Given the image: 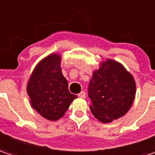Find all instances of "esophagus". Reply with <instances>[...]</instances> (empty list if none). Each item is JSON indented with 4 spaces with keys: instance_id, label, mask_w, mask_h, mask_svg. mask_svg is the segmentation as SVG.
I'll return each instance as SVG.
<instances>
[{
    "instance_id": "esophagus-1",
    "label": "esophagus",
    "mask_w": 155,
    "mask_h": 155,
    "mask_svg": "<svg viewBox=\"0 0 155 155\" xmlns=\"http://www.w3.org/2000/svg\"><path fill=\"white\" fill-rule=\"evenodd\" d=\"M78 97H80V98H86V93L84 92V91H81L80 94H78Z\"/></svg>"
}]
</instances>
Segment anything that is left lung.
<instances>
[{
    "instance_id": "obj_1",
    "label": "left lung",
    "mask_w": 155,
    "mask_h": 155,
    "mask_svg": "<svg viewBox=\"0 0 155 155\" xmlns=\"http://www.w3.org/2000/svg\"><path fill=\"white\" fill-rule=\"evenodd\" d=\"M136 96V82L130 73L117 61H103L93 74L88 86L90 109L102 123H110L124 116Z\"/></svg>"
}]
</instances>
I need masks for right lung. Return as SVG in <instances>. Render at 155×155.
I'll list each match as a JSON object with an SVG mask.
<instances>
[{"label": "right lung", "mask_w": 155, "mask_h": 155, "mask_svg": "<svg viewBox=\"0 0 155 155\" xmlns=\"http://www.w3.org/2000/svg\"><path fill=\"white\" fill-rule=\"evenodd\" d=\"M61 56L51 54L36 66L27 83L31 107L50 121L61 118L76 95L68 91V83L62 75Z\"/></svg>", "instance_id": "1"}]
</instances>
